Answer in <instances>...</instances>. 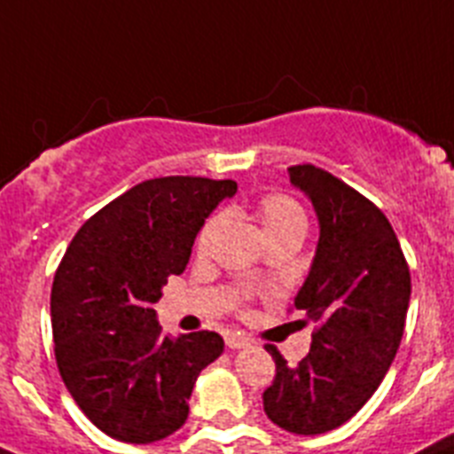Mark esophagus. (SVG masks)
I'll return each instance as SVG.
<instances>
[{
    "label": "esophagus",
    "mask_w": 454,
    "mask_h": 454,
    "mask_svg": "<svg viewBox=\"0 0 454 454\" xmlns=\"http://www.w3.org/2000/svg\"><path fill=\"white\" fill-rule=\"evenodd\" d=\"M251 341H248L247 334L242 333H228L226 334V346L228 348H244V346H248Z\"/></svg>",
    "instance_id": "esophagus-1"
}]
</instances>
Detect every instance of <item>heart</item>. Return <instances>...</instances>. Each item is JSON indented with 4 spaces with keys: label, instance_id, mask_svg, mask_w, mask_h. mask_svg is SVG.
<instances>
[{
    "label": "heart",
    "instance_id": "heart-1",
    "mask_svg": "<svg viewBox=\"0 0 454 454\" xmlns=\"http://www.w3.org/2000/svg\"><path fill=\"white\" fill-rule=\"evenodd\" d=\"M257 217L262 222L264 232L271 242L283 239V237H303L308 231V215H305L303 206L296 199L280 194V192H271L264 194L257 201ZM223 217L222 215H212L203 222V226L197 232V253L199 255H210L215 242H217L219 232H222Z\"/></svg>",
    "mask_w": 454,
    "mask_h": 454
}]
</instances>
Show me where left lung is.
Instances as JSON below:
<instances>
[{
	"label": "left lung",
	"instance_id": "left-lung-1",
	"mask_svg": "<svg viewBox=\"0 0 454 454\" xmlns=\"http://www.w3.org/2000/svg\"><path fill=\"white\" fill-rule=\"evenodd\" d=\"M318 217V244L294 308L314 324L296 366L267 344L276 378L264 414L294 434H324L357 414L395 357L411 278L389 219L357 190L314 165L289 167Z\"/></svg>",
	"mask_w": 454,
	"mask_h": 454
}]
</instances>
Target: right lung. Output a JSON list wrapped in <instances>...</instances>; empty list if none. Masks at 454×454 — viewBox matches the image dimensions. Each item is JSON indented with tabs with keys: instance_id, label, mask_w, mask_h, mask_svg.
<instances>
[{
	"instance_id": "right-lung-1",
	"label": "right lung",
	"mask_w": 454,
	"mask_h": 454,
	"mask_svg": "<svg viewBox=\"0 0 454 454\" xmlns=\"http://www.w3.org/2000/svg\"><path fill=\"white\" fill-rule=\"evenodd\" d=\"M235 192V181L201 176L140 183L81 226L56 269V364L81 411L113 439L174 434L199 373L223 353L210 330L160 337L153 305L185 271L207 215Z\"/></svg>"
}]
</instances>
